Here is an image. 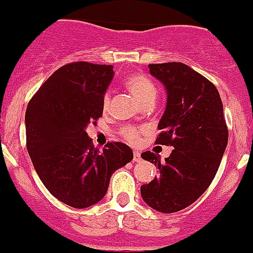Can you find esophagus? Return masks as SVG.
<instances>
[{
	"instance_id": "34e87169",
	"label": "esophagus",
	"mask_w": 253,
	"mask_h": 253,
	"mask_svg": "<svg viewBox=\"0 0 253 253\" xmlns=\"http://www.w3.org/2000/svg\"><path fill=\"white\" fill-rule=\"evenodd\" d=\"M134 161L135 162H140L141 161V156H140L139 151H134Z\"/></svg>"
}]
</instances>
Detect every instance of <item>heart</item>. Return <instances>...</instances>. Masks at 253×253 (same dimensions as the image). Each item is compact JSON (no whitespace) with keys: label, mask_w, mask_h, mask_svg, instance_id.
I'll return each mask as SVG.
<instances>
[{"label":"heart","mask_w":253,"mask_h":253,"mask_svg":"<svg viewBox=\"0 0 253 253\" xmlns=\"http://www.w3.org/2000/svg\"><path fill=\"white\" fill-rule=\"evenodd\" d=\"M124 86L132 96L135 97L141 107L152 106L157 97V88L154 82L141 74H131L124 80ZM109 106V94L106 93L103 97V108L107 109ZM141 131L135 126H126L122 129V136L130 144H137L140 140Z\"/></svg>","instance_id":"heart-1"}]
</instances>
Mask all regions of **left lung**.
<instances>
[{
  "label": "left lung",
  "instance_id": "1",
  "mask_svg": "<svg viewBox=\"0 0 253 253\" xmlns=\"http://www.w3.org/2000/svg\"><path fill=\"white\" fill-rule=\"evenodd\" d=\"M149 67L167 89L166 111L155 142L174 150L165 162L154 152H142V159L155 164L160 173L140 191L152 209L176 212L193 204L211 186L226 149L229 130L219 92L203 75L182 62Z\"/></svg>",
  "mask_w": 253,
  "mask_h": 253
}]
</instances>
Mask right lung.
I'll return each instance as SVG.
<instances>
[{
    "label": "right lung",
    "instance_id": "1",
    "mask_svg": "<svg viewBox=\"0 0 253 253\" xmlns=\"http://www.w3.org/2000/svg\"><path fill=\"white\" fill-rule=\"evenodd\" d=\"M113 75L112 65L70 62L42 84L27 107V150L34 169L47 191L72 208L98 203L113 172L132 160L123 142H108L99 152L86 132L103 114Z\"/></svg>",
    "mask_w": 253,
    "mask_h": 253
}]
</instances>
